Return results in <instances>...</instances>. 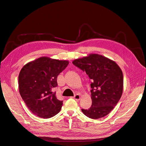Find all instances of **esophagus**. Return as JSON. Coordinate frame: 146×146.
<instances>
[{
    "mask_svg": "<svg viewBox=\"0 0 146 146\" xmlns=\"http://www.w3.org/2000/svg\"><path fill=\"white\" fill-rule=\"evenodd\" d=\"M74 99L76 100H79L80 99V96L79 94H76L74 96Z\"/></svg>",
    "mask_w": 146,
    "mask_h": 146,
    "instance_id": "esophagus-1",
    "label": "esophagus"
}]
</instances>
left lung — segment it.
<instances>
[{"instance_id": "obj_1", "label": "left lung", "mask_w": 146, "mask_h": 146, "mask_svg": "<svg viewBox=\"0 0 146 146\" xmlns=\"http://www.w3.org/2000/svg\"><path fill=\"white\" fill-rule=\"evenodd\" d=\"M72 63L85 71L92 80V106L82 109V112L94 119L109 114L122 94L124 80L121 68L114 60L98 54L79 58Z\"/></svg>"}]
</instances>
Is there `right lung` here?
Listing matches in <instances>:
<instances>
[{"label":"right lung","instance_id":"right-lung-1","mask_svg":"<svg viewBox=\"0 0 146 146\" xmlns=\"http://www.w3.org/2000/svg\"><path fill=\"white\" fill-rule=\"evenodd\" d=\"M69 61L40 57L24 66L19 75V92L29 109L39 117L48 119L57 114L63 105L54 88L57 78Z\"/></svg>","mask_w":146,"mask_h":146}]
</instances>
